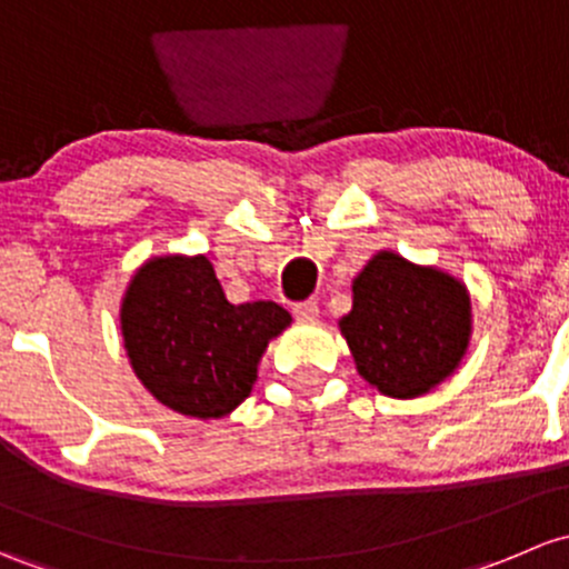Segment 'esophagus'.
<instances>
[{
    "label": "esophagus",
    "mask_w": 569,
    "mask_h": 569,
    "mask_svg": "<svg viewBox=\"0 0 569 569\" xmlns=\"http://www.w3.org/2000/svg\"><path fill=\"white\" fill-rule=\"evenodd\" d=\"M292 315H296L298 320H318L320 307H318V301H301L292 307Z\"/></svg>",
    "instance_id": "1"
}]
</instances>
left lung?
Returning a JSON list of instances; mask_svg holds the SVG:
<instances>
[{
	"mask_svg": "<svg viewBox=\"0 0 569 569\" xmlns=\"http://www.w3.org/2000/svg\"><path fill=\"white\" fill-rule=\"evenodd\" d=\"M339 331L372 389L413 400L460 367L471 339V296L452 273L383 249L353 279V309Z\"/></svg>",
	"mask_w": 569,
	"mask_h": 569,
	"instance_id": "obj_1",
	"label": "left lung"
}]
</instances>
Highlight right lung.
I'll return each mask as SVG.
<instances>
[{
	"label": "right lung",
	"mask_w": 569,
	"mask_h": 569,
	"mask_svg": "<svg viewBox=\"0 0 569 569\" xmlns=\"http://www.w3.org/2000/svg\"><path fill=\"white\" fill-rule=\"evenodd\" d=\"M292 323L273 301L230 303L204 254L144 262L120 303L128 361L161 406L221 419L251 395L268 342Z\"/></svg>",
	"instance_id": "obj_1"
}]
</instances>
